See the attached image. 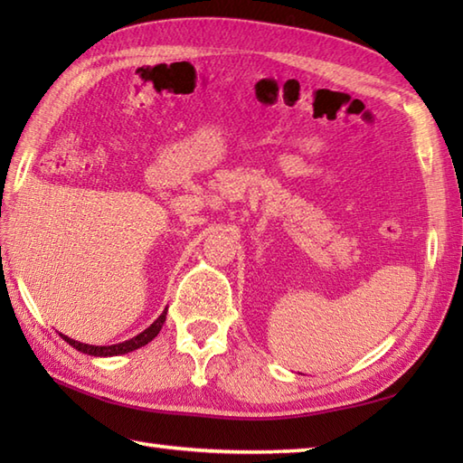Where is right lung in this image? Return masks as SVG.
I'll return each mask as SVG.
<instances>
[{
    "label": "right lung",
    "instance_id": "right-lung-1",
    "mask_svg": "<svg viewBox=\"0 0 463 463\" xmlns=\"http://www.w3.org/2000/svg\"><path fill=\"white\" fill-rule=\"evenodd\" d=\"M165 318H166V310L161 314L159 318H156V320L151 324L149 328L143 330L141 334H137L135 338L125 340V342H121V344H113V346H90V344H81V342H77V340L67 338L65 334H61V338L69 344V346H73V348H77L80 352H85V354H91V356H117V354L133 352V350H137V348L145 346V344H149V342L156 336V334H159V330L163 328Z\"/></svg>",
    "mask_w": 463,
    "mask_h": 463
}]
</instances>
